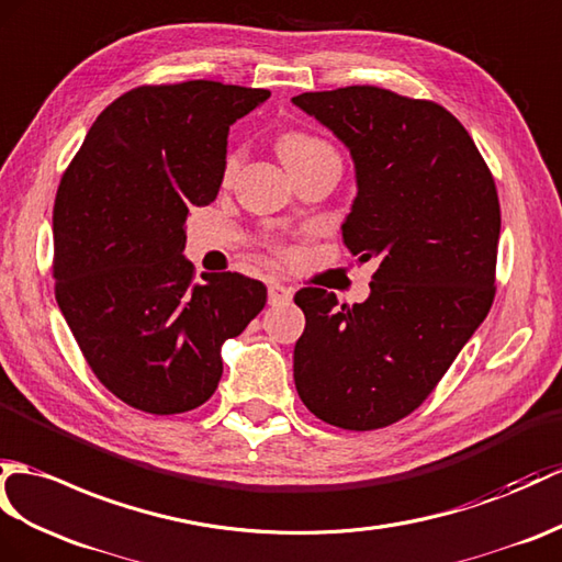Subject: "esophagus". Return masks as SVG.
<instances>
[{
  "mask_svg": "<svg viewBox=\"0 0 562 562\" xmlns=\"http://www.w3.org/2000/svg\"><path fill=\"white\" fill-rule=\"evenodd\" d=\"M268 302H270L272 306L290 304V302H292V290H290V286L280 284V282H270V284H268Z\"/></svg>",
  "mask_w": 562,
  "mask_h": 562,
  "instance_id": "obj_1",
  "label": "esophagus"
}]
</instances>
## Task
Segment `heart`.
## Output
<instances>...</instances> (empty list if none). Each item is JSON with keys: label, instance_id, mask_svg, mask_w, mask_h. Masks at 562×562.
Wrapping results in <instances>:
<instances>
[{"label": "heart", "instance_id": "obj_1", "mask_svg": "<svg viewBox=\"0 0 562 562\" xmlns=\"http://www.w3.org/2000/svg\"><path fill=\"white\" fill-rule=\"evenodd\" d=\"M278 153L286 167H299L304 162H311L321 158L325 153H335L328 140H323L306 132H284L278 140ZM239 167V153L232 150L225 160V179H229Z\"/></svg>", "mask_w": 562, "mask_h": 562}]
</instances>
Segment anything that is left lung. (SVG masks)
<instances>
[{
  "instance_id": "left-lung-1",
  "label": "left lung",
  "mask_w": 562,
  "mask_h": 562,
  "mask_svg": "<svg viewBox=\"0 0 562 562\" xmlns=\"http://www.w3.org/2000/svg\"><path fill=\"white\" fill-rule=\"evenodd\" d=\"M349 148L357 199L342 239L375 258L363 304L304 286L294 302L306 328L294 347L302 402L347 430H373L412 414L495 296L501 203L472 136L430 100L375 86L292 98Z\"/></svg>"
}]
</instances>
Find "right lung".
Instances as JSON below:
<instances>
[{
  "instance_id": "obj_1",
  "label": "right lung",
  "mask_w": 562,
  "mask_h": 562,
  "mask_svg": "<svg viewBox=\"0 0 562 562\" xmlns=\"http://www.w3.org/2000/svg\"><path fill=\"white\" fill-rule=\"evenodd\" d=\"M268 98L217 81L134 88L100 112L59 181L57 304L88 367L128 407H201L222 345L266 306V284L239 272L193 282L184 246L189 211L213 203L225 177L229 126Z\"/></svg>"
}]
</instances>
